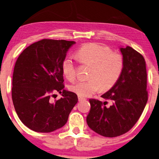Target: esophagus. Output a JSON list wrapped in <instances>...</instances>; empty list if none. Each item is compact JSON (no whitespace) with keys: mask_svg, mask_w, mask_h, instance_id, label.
Here are the masks:
<instances>
[{"mask_svg":"<svg viewBox=\"0 0 159 159\" xmlns=\"http://www.w3.org/2000/svg\"><path fill=\"white\" fill-rule=\"evenodd\" d=\"M78 101H82V100H86L85 98H83V97H81V96H78Z\"/></svg>","mask_w":159,"mask_h":159,"instance_id":"obj_1","label":"esophagus"}]
</instances>
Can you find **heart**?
I'll list each match as a JSON object with an SVG mask.
<instances>
[{
	"label": "heart",
	"mask_w": 159,
	"mask_h": 159,
	"mask_svg": "<svg viewBox=\"0 0 159 159\" xmlns=\"http://www.w3.org/2000/svg\"><path fill=\"white\" fill-rule=\"evenodd\" d=\"M76 56L80 61L91 66L85 81H77L70 86V90L81 97H88L98 90H108L114 86L124 69L122 54L112 52L111 48L97 43H88L78 49ZM62 73L69 81H74L76 75L75 62L70 56L63 60Z\"/></svg>",
	"instance_id": "1"
}]
</instances>
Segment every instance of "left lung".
<instances>
[{
	"mask_svg": "<svg viewBox=\"0 0 159 159\" xmlns=\"http://www.w3.org/2000/svg\"><path fill=\"white\" fill-rule=\"evenodd\" d=\"M124 59V69L118 81L101 96L111 101L90 99L86 122L94 132L106 137H116L125 134L142 115L148 95L147 91L146 64L143 56L131 47L120 48Z\"/></svg>",
	"mask_w": 159,
	"mask_h": 159,
	"instance_id": "1",
	"label": "left lung"
}]
</instances>
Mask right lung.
Masks as SVG:
<instances>
[{
    "label": "right lung",
    "mask_w": 159,
    "mask_h": 159,
    "mask_svg": "<svg viewBox=\"0 0 159 159\" xmlns=\"http://www.w3.org/2000/svg\"><path fill=\"white\" fill-rule=\"evenodd\" d=\"M75 43L43 39L31 44L16 61L11 97L21 122L30 129L49 133L66 124L70 111L78 103L74 92L64 89L61 64ZM54 91L62 98L52 102Z\"/></svg>",
    "instance_id": "1"
}]
</instances>
